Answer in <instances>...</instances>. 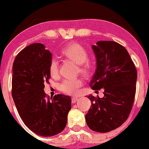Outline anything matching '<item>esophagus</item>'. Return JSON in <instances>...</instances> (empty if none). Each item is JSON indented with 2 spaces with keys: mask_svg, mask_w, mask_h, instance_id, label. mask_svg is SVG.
<instances>
[{
  "mask_svg": "<svg viewBox=\"0 0 149 149\" xmlns=\"http://www.w3.org/2000/svg\"><path fill=\"white\" fill-rule=\"evenodd\" d=\"M77 100H78L77 97H72V98H71V102H72V103H73V104L76 103V102H77Z\"/></svg>",
  "mask_w": 149,
  "mask_h": 149,
  "instance_id": "1",
  "label": "esophagus"
}]
</instances>
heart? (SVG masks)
<instances>
[{"mask_svg":"<svg viewBox=\"0 0 149 149\" xmlns=\"http://www.w3.org/2000/svg\"><path fill=\"white\" fill-rule=\"evenodd\" d=\"M63 57L78 64V73L88 76L94 69V63L88 58V52L83 46L76 42H72L66 45L61 50ZM51 76L56 78L59 74V65L56 59H52L49 66ZM84 85L81 79H65L60 85V90L68 95H74L79 91V88Z\"/></svg>","mask_w":149,"mask_h":149,"instance_id":"b5f03b06","label":"heart"}]
</instances>
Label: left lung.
Listing matches in <instances>:
<instances>
[{
  "label": "left lung",
  "instance_id": "8db88e82",
  "mask_svg": "<svg viewBox=\"0 0 149 149\" xmlns=\"http://www.w3.org/2000/svg\"><path fill=\"white\" fill-rule=\"evenodd\" d=\"M92 49L97 57V69L90 86L97 92L103 88L104 97L88 96L91 107L86 121L91 130L107 133L121 126L130 115L137 70L127 49L116 42L100 41Z\"/></svg>",
  "mask_w": 149,
  "mask_h": 149
}]
</instances>
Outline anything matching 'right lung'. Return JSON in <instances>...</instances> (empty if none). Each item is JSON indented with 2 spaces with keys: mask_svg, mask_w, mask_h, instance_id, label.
Returning a JSON list of instances; mask_svg holds the SVG:
<instances>
[{
  "mask_svg": "<svg viewBox=\"0 0 149 149\" xmlns=\"http://www.w3.org/2000/svg\"><path fill=\"white\" fill-rule=\"evenodd\" d=\"M52 54L44 45L33 43L16 55L13 65L12 97L26 127L36 134L52 136L62 132L71 109L69 96L47 97L45 84L49 83Z\"/></svg>",
  "mask_w": 149,
  "mask_h": 149,
  "instance_id": "right-lung-1",
  "label": "right lung"
}]
</instances>
